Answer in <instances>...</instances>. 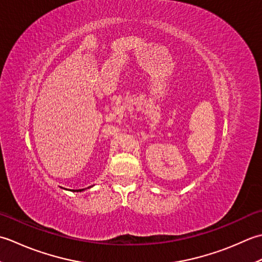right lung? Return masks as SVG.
I'll return each mask as SVG.
<instances>
[{"instance_id":"obj_1","label":"right lung","mask_w":262,"mask_h":262,"mask_svg":"<svg viewBox=\"0 0 262 262\" xmlns=\"http://www.w3.org/2000/svg\"><path fill=\"white\" fill-rule=\"evenodd\" d=\"M89 188H90V186H89ZM89 188H88V189H89ZM83 190H84V189H80V190H76V191H77V192H81V191H83Z\"/></svg>"}]
</instances>
